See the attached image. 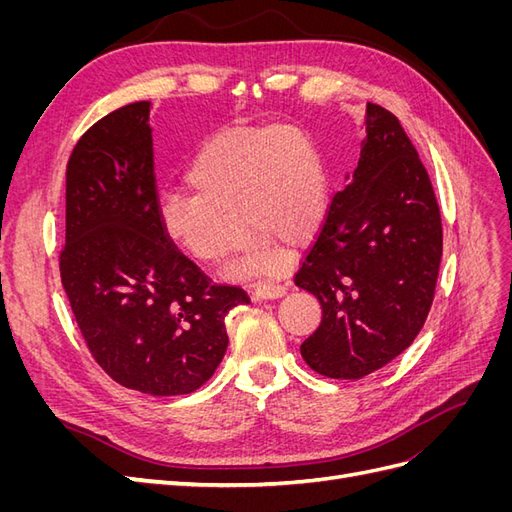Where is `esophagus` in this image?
<instances>
[{"mask_svg": "<svg viewBox=\"0 0 512 512\" xmlns=\"http://www.w3.org/2000/svg\"><path fill=\"white\" fill-rule=\"evenodd\" d=\"M286 294V288L280 284H256L252 288L254 301H267V299H280Z\"/></svg>", "mask_w": 512, "mask_h": 512, "instance_id": "1", "label": "esophagus"}]
</instances>
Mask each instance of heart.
<instances>
[{
	"label": "heart",
	"mask_w": 512,
	"mask_h": 512,
	"mask_svg": "<svg viewBox=\"0 0 512 512\" xmlns=\"http://www.w3.org/2000/svg\"><path fill=\"white\" fill-rule=\"evenodd\" d=\"M185 179L192 192L168 194L160 205L164 235L198 262L218 265L243 245L245 223L254 241L232 267L235 275L277 271L282 245H307L327 218V170L292 126L215 134L200 145Z\"/></svg>",
	"instance_id": "1"
}]
</instances>
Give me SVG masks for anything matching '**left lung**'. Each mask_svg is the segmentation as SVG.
Listing matches in <instances>:
<instances>
[{
    "label": "left lung",
    "instance_id": "1",
    "mask_svg": "<svg viewBox=\"0 0 512 512\" xmlns=\"http://www.w3.org/2000/svg\"><path fill=\"white\" fill-rule=\"evenodd\" d=\"M442 258V218L427 170L386 108L367 102L361 158L331 200L294 284L320 301L301 344L320 376L359 380L423 329Z\"/></svg>",
    "mask_w": 512,
    "mask_h": 512
}]
</instances>
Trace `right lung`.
Here are the masks:
<instances>
[{
	"label": "right lung",
	"instance_id": "obj_1",
	"mask_svg": "<svg viewBox=\"0 0 512 512\" xmlns=\"http://www.w3.org/2000/svg\"><path fill=\"white\" fill-rule=\"evenodd\" d=\"M149 108L121 106L74 145L59 273L106 374L126 389L173 397L213 376L228 346L226 316L250 297L211 284L164 235Z\"/></svg>",
	"mask_w": 512,
	"mask_h": 512
}]
</instances>
